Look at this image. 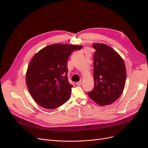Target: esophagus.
I'll return each instance as SVG.
<instances>
[{"mask_svg": "<svg viewBox=\"0 0 148 148\" xmlns=\"http://www.w3.org/2000/svg\"><path fill=\"white\" fill-rule=\"evenodd\" d=\"M83 79L82 78H81L79 80V82H77V83H76V84H77V86H80V85H82L83 84Z\"/></svg>", "mask_w": 148, "mask_h": 148, "instance_id": "1", "label": "esophagus"}]
</instances>
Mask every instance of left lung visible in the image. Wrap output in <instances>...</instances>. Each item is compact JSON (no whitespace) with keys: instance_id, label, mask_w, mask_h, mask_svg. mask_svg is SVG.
<instances>
[{"instance_id":"obj_1","label":"left lung","mask_w":148,"mask_h":148,"mask_svg":"<svg viewBox=\"0 0 148 148\" xmlns=\"http://www.w3.org/2000/svg\"><path fill=\"white\" fill-rule=\"evenodd\" d=\"M94 82L88 96L97 104L105 106L112 104L122 95L126 82L124 61L114 49L102 43H93Z\"/></svg>"}]
</instances>
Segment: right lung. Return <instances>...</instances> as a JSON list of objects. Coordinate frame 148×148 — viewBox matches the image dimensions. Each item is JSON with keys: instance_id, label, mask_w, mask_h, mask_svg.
<instances>
[{"instance_id": "add662e5", "label": "right lung", "mask_w": 148, "mask_h": 148, "mask_svg": "<svg viewBox=\"0 0 148 148\" xmlns=\"http://www.w3.org/2000/svg\"><path fill=\"white\" fill-rule=\"evenodd\" d=\"M82 45L53 44L38 52L31 59L26 83L34 101L43 108L53 109L63 105L71 96L72 85L67 78V62Z\"/></svg>"}]
</instances>
